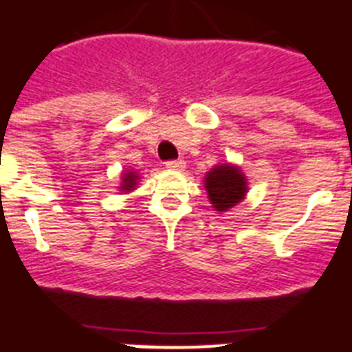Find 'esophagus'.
I'll return each instance as SVG.
<instances>
[{"mask_svg":"<svg viewBox=\"0 0 352 352\" xmlns=\"http://www.w3.org/2000/svg\"><path fill=\"white\" fill-rule=\"evenodd\" d=\"M184 166H186V162H184V160H182V159L168 160V162H166V168H168V170H173V171L184 170Z\"/></svg>","mask_w":352,"mask_h":352,"instance_id":"esophagus-1","label":"esophagus"}]
</instances>
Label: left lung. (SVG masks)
I'll list each match as a JSON object with an SVG mask.
<instances>
[{"label": "left lung", "instance_id": "obj_1", "mask_svg": "<svg viewBox=\"0 0 352 352\" xmlns=\"http://www.w3.org/2000/svg\"><path fill=\"white\" fill-rule=\"evenodd\" d=\"M206 192L217 212L235 206L246 193V179L235 166H217L206 175Z\"/></svg>", "mask_w": 352, "mask_h": 352}]
</instances>
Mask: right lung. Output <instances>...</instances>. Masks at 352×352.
Listing matches in <instances>:
<instances>
[{
    "instance_id": "right-lung-1",
    "label": "right lung",
    "mask_w": 352,
    "mask_h": 352,
    "mask_svg": "<svg viewBox=\"0 0 352 352\" xmlns=\"http://www.w3.org/2000/svg\"><path fill=\"white\" fill-rule=\"evenodd\" d=\"M135 184H137V175H135L133 171H129V173H126V175H124V184H122V190H124V192H129V190H133V188H135Z\"/></svg>"
}]
</instances>
